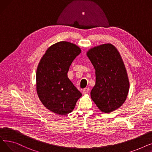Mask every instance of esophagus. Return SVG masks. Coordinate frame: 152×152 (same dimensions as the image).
<instances>
[{"mask_svg": "<svg viewBox=\"0 0 152 152\" xmlns=\"http://www.w3.org/2000/svg\"><path fill=\"white\" fill-rule=\"evenodd\" d=\"M89 89L87 88V87H86V88H85V89L83 90V94H87V93L89 92Z\"/></svg>", "mask_w": 152, "mask_h": 152, "instance_id": "esophagus-1", "label": "esophagus"}]
</instances>
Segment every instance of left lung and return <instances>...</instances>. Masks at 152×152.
I'll return each mask as SVG.
<instances>
[{"label":"left lung","instance_id":"1","mask_svg":"<svg viewBox=\"0 0 152 152\" xmlns=\"http://www.w3.org/2000/svg\"><path fill=\"white\" fill-rule=\"evenodd\" d=\"M95 70V85L92 100L105 113L121 107L129 90V81L121 56L111 44L94 47L87 52Z\"/></svg>","mask_w":152,"mask_h":152}]
</instances>
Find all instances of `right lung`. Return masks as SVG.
Returning a JSON list of instances; mask_svg holds the SVG:
<instances>
[{
    "instance_id": "right-lung-1",
    "label": "right lung",
    "mask_w": 152,
    "mask_h": 152,
    "mask_svg": "<svg viewBox=\"0 0 152 152\" xmlns=\"http://www.w3.org/2000/svg\"><path fill=\"white\" fill-rule=\"evenodd\" d=\"M81 50L75 44L61 41L48 48L36 71V91L44 107L54 113L72 112L82 96L68 77L70 65Z\"/></svg>"
}]
</instances>
